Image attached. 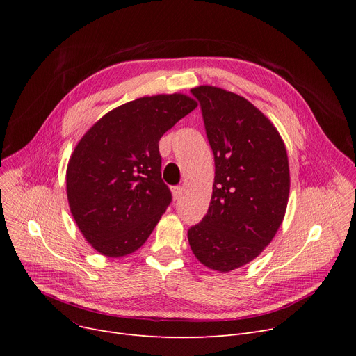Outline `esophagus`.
I'll use <instances>...</instances> for the list:
<instances>
[{
	"instance_id": "1",
	"label": "esophagus",
	"mask_w": 356,
	"mask_h": 356,
	"mask_svg": "<svg viewBox=\"0 0 356 356\" xmlns=\"http://www.w3.org/2000/svg\"><path fill=\"white\" fill-rule=\"evenodd\" d=\"M172 195H173V199L175 200H179L183 195V189L180 188V186H175V188L172 189Z\"/></svg>"
}]
</instances>
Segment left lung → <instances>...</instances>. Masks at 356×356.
Masks as SVG:
<instances>
[{"mask_svg":"<svg viewBox=\"0 0 356 356\" xmlns=\"http://www.w3.org/2000/svg\"><path fill=\"white\" fill-rule=\"evenodd\" d=\"M215 156L208 213L188 231L200 263L229 273L257 258L283 223L290 170L274 124L244 97L222 88L192 89Z\"/></svg>","mask_w":356,"mask_h":356,"instance_id":"8db88e82","label":"left lung"}]
</instances>
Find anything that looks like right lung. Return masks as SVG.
<instances>
[{
    "label": "right lung",
    "mask_w": 356,
    "mask_h": 356,
    "mask_svg": "<svg viewBox=\"0 0 356 356\" xmlns=\"http://www.w3.org/2000/svg\"><path fill=\"white\" fill-rule=\"evenodd\" d=\"M196 106L184 93L143 97L106 112L79 140L66 168V193L93 250L120 258L144 245L172 202L159 141Z\"/></svg>",
    "instance_id": "add662e5"
}]
</instances>
